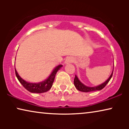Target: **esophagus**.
<instances>
[{
    "label": "esophagus",
    "instance_id": "esophagus-1",
    "mask_svg": "<svg viewBox=\"0 0 129 129\" xmlns=\"http://www.w3.org/2000/svg\"><path fill=\"white\" fill-rule=\"evenodd\" d=\"M73 61V58L72 57V56H68V57H66V61H65V63H72Z\"/></svg>",
    "mask_w": 129,
    "mask_h": 129
}]
</instances>
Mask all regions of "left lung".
Instances as JSON below:
<instances>
[{"label": "left lung", "instance_id": "8db88e82", "mask_svg": "<svg viewBox=\"0 0 129 129\" xmlns=\"http://www.w3.org/2000/svg\"><path fill=\"white\" fill-rule=\"evenodd\" d=\"M113 73V71L112 72V73L111 74L110 76L109 77V78L107 79L105 83H103V84H100L99 86H96V87H87V86L84 85L82 83L79 81L78 78H77V77L76 76V75H75V79H74V84H75L76 88L78 90L83 91V92H90V91L100 90L103 89V88L106 86V84L108 83L111 78H112Z\"/></svg>", "mask_w": 129, "mask_h": 129}]
</instances>
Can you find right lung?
I'll list each match as a JSON object with an SVG mask.
<instances>
[{"label": "right lung", "mask_w": 129, "mask_h": 129, "mask_svg": "<svg viewBox=\"0 0 129 129\" xmlns=\"http://www.w3.org/2000/svg\"><path fill=\"white\" fill-rule=\"evenodd\" d=\"M62 67V65H59L53 70L52 73H51L48 78L46 80L43 81L42 82L38 83H29L26 82L23 79L21 78L17 73V72L15 69V73L17 79L20 82L22 86L25 88V89L30 92L31 93H42L46 92L49 90L52 87L53 85V83L54 82V78H55L56 74L57 72Z\"/></svg>", "instance_id": "obj_1"}]
</instances>
